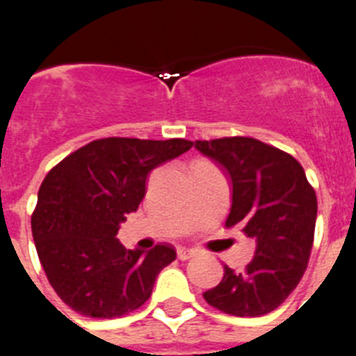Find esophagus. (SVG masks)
<instances>
[{
  "instance_id": "34e87169",
  "label": "esophagus",
  "mask_w": 356,
  "mask_h": 356,
  "mask_svg": "<svg viewBox=\"0 0 356 356\" xmlns=\"http://www.w3.org/2000/svg\"><path fill=\"white\" fill-rule=\"evenodd\" d=\"M195 257V251H191V249H186V248H179L177 249V258L181 261H186L189 260V258Z\"/></svg>"
}]
</instances>
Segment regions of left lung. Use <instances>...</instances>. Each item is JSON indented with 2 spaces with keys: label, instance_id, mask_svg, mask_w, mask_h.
Segmentation results:
<instances>
[{
  "label": "left lung",
  "instance_id": "8db88e82",
  "mask_svg": "<svg viewBox=\"0 0 356 356\" xmlns=\"http://www.w3.org/2000/svg\"><path fill=\"white\" fill-rule=\"evenodd\" d=\"M232 179L227 227L257 241L245 270L225 265L221 283L204 293L209 305L232 316L253 318L283 304L300 283L314 242L318 200L300 163L251 137L197 140Z\"/></svg>",
  "mask_w": 356,
  "mask_h": 356
}]
</instances>
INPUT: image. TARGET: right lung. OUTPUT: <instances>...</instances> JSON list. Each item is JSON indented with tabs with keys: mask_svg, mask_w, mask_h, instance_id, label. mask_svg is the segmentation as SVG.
I'll list each match as a JSON object with an SVG mask.
<instances>
[{
	"mask_svg": "<svg viewBox=\"0 0 356 356\" xmlns=\"http://www.w3.org/2000/svg\"><path fill=\"white\" fill-rule=\"evenodd\" d=\"M193 147L184 138H98L51 168L31 216L36 253L63 302L88 318H119L149 300L159 270L175 260L170 244L124 249V216L145 197L161 163Z\"/></svg>",
	"mask_w": 356,
	"mask_h": 356,
	"instance_id": "add662e5",
	"label": "right lung"
}]
</instances>
